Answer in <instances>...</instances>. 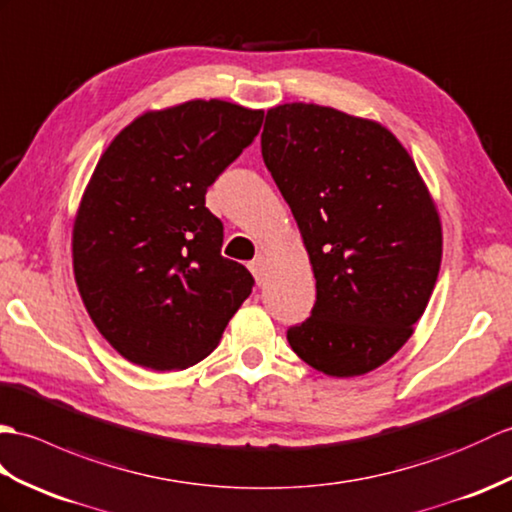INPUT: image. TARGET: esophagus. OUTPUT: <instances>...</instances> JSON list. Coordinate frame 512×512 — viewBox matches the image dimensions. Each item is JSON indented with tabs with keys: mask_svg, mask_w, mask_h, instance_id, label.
Segmentation results:
<instances>
[{
	"mask_svg": "<svg viewBox=\"0 0 512 512\" xmlns=\"http://www.w3.org/2000/svg\"><path fill=\"white\" fill-rule=\"evenodd\" d=\"M249 271H252L256 282L260 285V282H263V278H265V258L263 256H256L252 263H249Z\"/></svg>",
	"mask_w": 512,
	"mask_h": 512,
	"instance_id": "34e87169",
	"label": "esophagus"
}]
</instances>
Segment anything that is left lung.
<instances>
[{"instance_id":"8db88e82","label":"left lung","mask_w":512,"mask_h":512,"mask_svg":"<svg viewBox=\"0 0 512 512\" xmlns=\"http://www.w3.org/2000/svg\"><path fill=\"white\" fill-rule=\"evenodd\" d=\"M260 149L315 276L311 315L287 328L293 352L331 377L379 368L410 339L440 269L416 164L381 124L304 102L267 111Z\"/></svg>"}]
</instances>
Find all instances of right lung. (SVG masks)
<instances>
[{"mask_svg": "<svg viewBox=\"0 0 512 512\" xmlns=\"http://www.w3.org/2000/svg\"><path fill=\"white\" fill-rule=\"evenodd\" d=\"M263 116L190 100L144 113L102 153L74 223V276L96 328L131 363L195 366L252 293V274L221 256L206 192Z\"/></svg>", "mask_w": 512, "mask_h": 512, "instance_id": "right-lung-1", "label": "right lung"}]
</instances>
